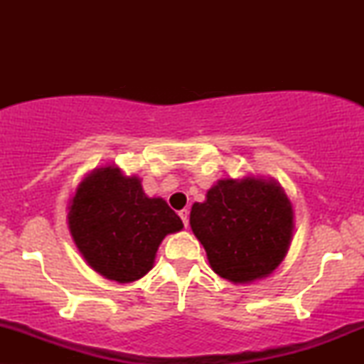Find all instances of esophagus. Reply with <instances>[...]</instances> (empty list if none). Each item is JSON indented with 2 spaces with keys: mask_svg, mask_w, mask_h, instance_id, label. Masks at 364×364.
I'll return each instance as SVG.
<instances>
[{
  "mask_svg": "<svg viewBox=\"0 0 364 364\" xmlns=\"http://www.w3.org/2000/svg\"><path fill=\"white\" fill-rule=\"evenodd\" d=\"M178 217H181V220L183 222V225H188V210L187 208H183V210L178 212Z\"/></svg>",
  "mask_w": 364,
  "mask_h": 364,
  "instance_id": "esophagus-1",
  "label": "esophagus"
}]
</instances>
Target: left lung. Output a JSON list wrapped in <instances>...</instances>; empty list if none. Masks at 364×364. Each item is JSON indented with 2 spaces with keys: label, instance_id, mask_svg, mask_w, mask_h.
I'll return each mask as SVG.
<instances>
[{
  "label": "left lung",
  "instance_id": "obj_1",
  "mask_svg": "<svg viewBox=\"0 0 364 364\" xmlns=\"http://www.w3.org/2000/svg\"><path fill=\"white\" fill-rule=\"evenodd\" d=\"M191 227L212 270L233 283L267 277L285 257L293 232L291 203L275 182L218 181L196 202Z\"/></svg>",
  "mask_w": 364,
  "mask_h": 364
}]
</instances>
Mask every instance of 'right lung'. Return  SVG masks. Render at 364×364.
<instances>
[{"label":"right lung","instance_id":"obj_1","mask_svg":"<svg viewBox=\"0 0 364 364\" xmlns=\"http://www.w3.org/2000/svg\"><path fill=\"white\" fill-rule=\"evenodd\" d=\"M68 218L86 262L119 283L146 275L164 237L183 227L166 200L149 198L137 177H124L116 167L99 168L84 178Z\"/></svg>","mask_w":364,"mask_h":364}]
</instances>
